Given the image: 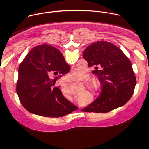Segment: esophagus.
I'll list each match as a JSON object with an SVG mask.
<instances>
[{
	"label": "esophagus",
	"mask_w": 149,
	"mask_h": 149,
	"mask_svg": "<svg viewBox=\"0 0 149 149\" xmlns=\"http://www.w3.org/2000/svg\"><path fill=\"white\" fill-rule=\"evenodd\" d=\"M79 108H80V107H79Z\"/></svg>",
	"instance_id": "esophagus-1"
}]
</instances>
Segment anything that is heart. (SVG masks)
<instances>
[{
  "label": "heart",
  "instance_id": "b5f03b06",
  "mask_svg": "<svg viewBox=\"0 0 149 149\" xmlns=\"http://www.w3.org/2000/svg\"><path fill=\"white\" fill-rule=\"evenodd\" d=\"M86 77V74L83 71L77 70L74 71L70 73L67 77V80L70 82H77L84 79ZM91 98L90 95L86 94L85 95H81L78 97V100L80 102H84Z\"/></svg>",
  "mask_w": 149,
  "mask_h": 149
}]
</instances>
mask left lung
Instances as JSON below:
<instances>
[{"label": "left lung", "mask_w": 149, "mask_h": 149, "mask_svg": "<svg viewBox=\"0 0 149 149\" xmlns=\"http://www.w3.org/2000/svg\"><path fill=\"white\" fill-rule=\"evenodd\" d=\"M83 58L88 67L95 70L101 84L98 97L84 112L106 113L128 102L133 94L136 84L132 63L123 52L109 42L97 41L84 50Z\"/></svg>", "instance_id": "left-lung-1"}]
</instances>
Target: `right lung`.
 I'll return each instance as SVG.
<instances>
[{
    "label": "right lung",
    "mask_w": 149,
    "mask_h": 149,
    "mask_svg": "<svg viewBox=\"0 0 149 149\" xmlns=\"http://www.w3.org/2000/svg\"><path fill=\"white\" fill-rule=\"evenodd\" d=\"M70 68L61 52L52 46L42 44L31 50L18 70L16 92L24 108L47 117H60L77 110L59 88L54 87L55 76L68 73ZM53 75L54 78L51 79Z\"/></svg>",
    "instance_id": "1"
}]
</instances>
